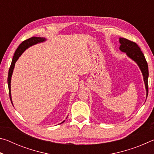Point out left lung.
Masks as SVG:
<instances>
[{
  "label": "left lung",
  "mask_w": 154,
  "mask_h": 154,
  "mask_svg": "<svg viewBox=\"0 0 154 154\" xmlns=\"http://www.w3.org/2000/svg\"><path fill=\"white\" fill-rule=\"evenodd\" d=\"M119 49L122 51L126 53L127 56L133 60L139 65L140 71H141L144 82L145 84L147 96L148 95V76H149V71H148V65L146 61L144 54L140 51V49L136 43L131 41L125 38H119Z\"/></svg>",
  "instance_id": "obj_1"
}]
</instances>
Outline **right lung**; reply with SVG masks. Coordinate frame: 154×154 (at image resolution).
<instances>
[{
  "label": "right lung",
  "instance_id": "add662e5",
  "mask_svg": "<svg viewBox=\"0 0 154 154\" xmlns=\"http://www.w3.org/2000/svg\"><path fill=\"white\" fill-rule=\"evenodd\" d=\"M45 41V38L35 37V36H32V37H31L30 38H28V39H26V40L23 41V42L19 45V47L17 48L16 51H15L14 56V57H13L11 66H10V68H9V73H8V78H7L9 97H10V100H11V103H12V100H11V79L13 71H14V69L15 66V63L17 60V59L19 58V57L22 55V54L23 53V52L26 50V49L29 48L30 46L35 45V44L43 42V41Z\"/></svg>",
  "mask_w": 154,
  "mask_h": 154
}]
</instances>
